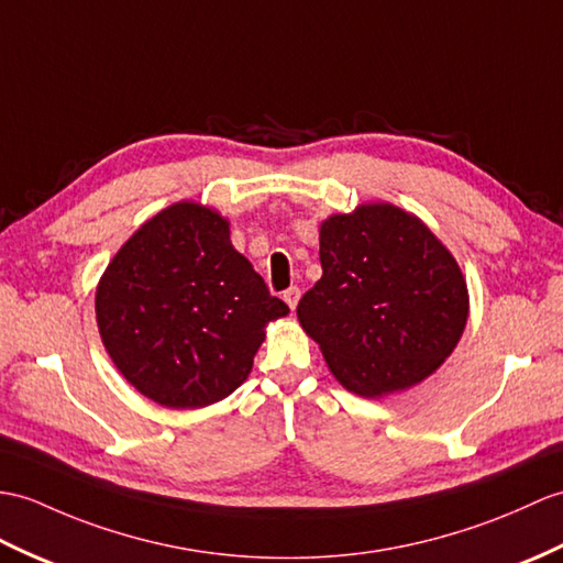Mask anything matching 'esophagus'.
<instances>
[{
	"label": "esophagus",
	"mask_w": 563,
	"mask_h": 563,
	"mask_svg": "<svg viewBox=\"0 0 563 563\" xmlns=\"http://www.w3.org/2000/svg\"><path fill=\"white\" fill-rule=\"evenodd\" d=\"M283 299L287 302V307L295 309V307H297V302H299V287H297V285L287 287V290L283 292Z\"/></svg>",
	"instance_id": "1"
}]
</instances>
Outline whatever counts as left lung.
<instances>
[{
  "mask_svg": "<svg viewBox=\"0 0 563 563\" xmlns=\"http://www.w3.org/2000/svg\"><path fill=\"white\" fill-rule=\"evenodd\" d=\"M323 276L297 305L347 390L378 398L434 374L459 345L467 285L451 252L420 218L364 203L321 222Z\"/></svg>",
  "mask_w": 563,
  "mask_h": 563,
  "instance_id": "8db88e82",
  "label": "left lung"
}]
</instances>
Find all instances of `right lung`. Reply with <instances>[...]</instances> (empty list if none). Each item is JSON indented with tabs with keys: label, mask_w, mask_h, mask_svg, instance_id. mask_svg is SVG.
Wrapping results in <instances>:
<instances>
[{
	"label": "right lung",
	"mask_w": 563,
	"mask_h": 563,
	"mask_svg": "<svg viewBox=\"0 0 563 563\" xmlns=\"http://www.w3.org/2000/svg\"><path fill=\"white\" fill-rule=\"evenodd\" d=\"M290 311L230 242L213 208L179 201L124 242L96 290L114 367L173 410L206 408L250 376L266 323Z\"/></svg>",
	"instance_id": "obj_1"
}]
</instances>
